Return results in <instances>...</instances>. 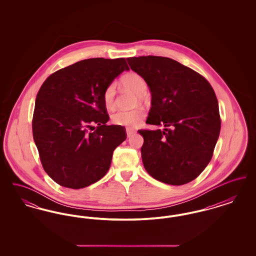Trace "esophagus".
<instances>
[{
	"label": "esophagus",
	"instance_id": "34e87169",
	"mask_svg": "<svg viewBox=\"0 0 256 256\" xmlns=\"http://www.w3.org/2000/svg\"><path fill=\"white\" fill-rule=\"evenodd\" d=\"M134 134H135V130H130V128H128V130H126V136H128V138L132 137Z\"/></svg>",
	"mask_w": 256,
	"mask_h": 256
}]
</instances>
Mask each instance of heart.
I'll return each mask as SVG.
<instances>
[{
    "label": "heart",
    "instance_id": "1",
    "mask_svg": "<svg viewBox=\"0 0 256 256\" xmlns=\"http://www.w3.org/2000/svg\"><path fill=\"white\" fill-rule=\"evenodd\" d=\"M122 86L134 91L141 98L146 92V84L144 78L136 73H130L124 76L121 80ZM102 100L106 108L111 110L115 100V84H110L102 93ZM145 117L144 111L140 108L132 110H118L111 115V121L115 124L134 128L141 122Z\"/></svg>",
    "mask_w": 256,
    "mask_h": 256
}]
</instances>
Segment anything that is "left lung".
<instances>
[{"label":"left lung","instance_id":"left-lung-1","mask_svg":"<svg viewBox=\"0 0 256 256\" xmlns=\"http://www.w3.org/2000/svg\"><path fill=\"white\" fill-rule=\"evenodd\" d=\"M152 93L146 124L163 130H140L144 167L156 180L183 185L194 180L212 158L220 130L219 104L206 80L169 58H128Z\"/></svg>","mask_w":256,"mask_h":256}]
</instances>
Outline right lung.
I'll list each match as a JSON object with an SVG mask.
<instances>
[{"instance_id":"right-lung-1","label":"right lung","mask_w":256,"mask_h":256,"mask_svg":"<svg viewBox=\"0 0 256 256\" xmlns=\"http://www.w3.org/2000/svg\"><path fill=\"white\" fill-rule=\"evenodd\" d=\"M124 70V58H89L52 74L40 87L34 139L44 170L61 186L84 188L110 170L126 134L122 126L106 124L102 93Z\"/></svg>"}]
</instances>
